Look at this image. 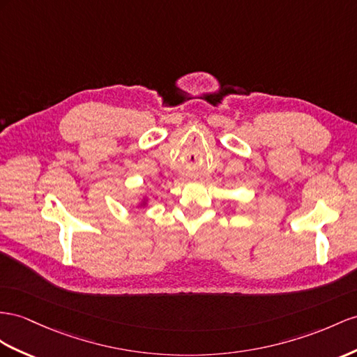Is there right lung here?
<instances>
[{
	"mask_svg": "<svg viewBox=\"0 0 357 357\" xmlns=\"http://www.w3.org/2000/svg\"><path fill=\"white\" fill-rule=\"evenodd\" d=\"M144 204H146V200H143V202H142V206H143V205H144Z\"/></svg>",
	"mask_w": 357,
	"mask_h": 357,
	"instance_id": "add662e5",
	"label": "right lung"
}]
</instances>
